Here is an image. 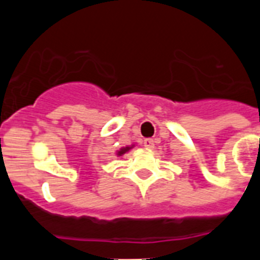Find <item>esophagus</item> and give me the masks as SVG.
<instances>
[{
  "label": "esophagus",
  "instance_id": "34e87169",
  "mask_svg": "<svg viewBox=\"0 0 260 260\" xmlns=\"http://www.w3.org/2000/svg\"><path fill=\"white\" fill-rule=\"evenodd\" d=\"M143 143L147 150H152L153 147H155V142H153L152 139H144Z\"/></svg>",
  "mask_w": 260,
  "mask_h": 260
}]
</instances>
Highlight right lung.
Listing matches in <instances>:
<instances>
[{
    "label": "right lung",
    "instance_id": "right-lung-1",
    "mask_svg": "<svg viewBox=\"0 0 260 260\" xmlns=\"http://www.w3.org/2000/svg\"><path fill=\"white\" fill-rule=\"evenodd\" d=\"M135 144H132V146H127V147H122V148H119L118 151H117V156H122L123 153L128 152V151L132 150V148H134Z\"/></svg>",
    "mask_w": 260,
    "mask_h": 260
}]
</instances>
